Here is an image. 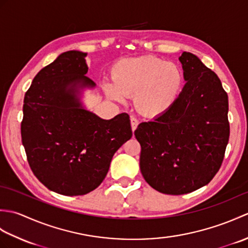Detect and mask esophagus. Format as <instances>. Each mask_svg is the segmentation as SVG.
Segmentation results:
<instances>
[{"label":"esophagus","mask_w":248,"mask_h":248,"mask_svg":"<svg viewBox=\"0 0 248 248\" xmlns=\"http://www.w3.org/2000/svg\"><path fill=\"white\" fill-rule=\"evenodd\" d=\"M138 125H139V120L132 116V117H131V128H132L133 132L136 130V128H138Z\"/></svg>","instance_id":"1"}]
</instances>
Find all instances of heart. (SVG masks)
<instances>
[{
    "instance_id": "1",
    "label": "heart",
    "mask_w": 248,
    "mask_h": 248,
    "mask_svg": "<svg viewBox=\"0 0 248 248\" xmlns=\"http://www.w3.org/2000/svg\"><path fill=\"white\" fill-rule=\"evenodd\" d=\"M112 82H104L107 97L123 102L133 97L136 110L148 118L167 113L180 98L184 76L181 68L156 56L118 61L110 71Z\"/></svg>"
}]
</instances>
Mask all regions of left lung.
<instances>
[{
    "label": "left lung",
    "mask_w": 248,
    "mask_h": 248,
    "mask_svg": "<svg viewBox=\"0 0 248 248\" xmlns=\"http://www.w3.org/2000/svg\"><path fill=\"white\" fill-rule=\"evenodd\" d=\"M179 61L186 81L180 98L134 132L141 147V175L151 187L168 195L191 193L211 181L230 134L228 96L218 77L189 52Z\"/></svg>",
    "instance_id": "left-lung-1"
}]
</instances>
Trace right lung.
<instances>
[{
	"label": "right lung",
	"mask_w": 248,
	"mask_h": 248,
	"mask_svg": "<svg viewBox=\"0 0 248 248\" xmlns=\"http://www.w3.org/2000/svg\"><path fill=\"white\" fill-rule=\"evenodd\" d=\"M81 51H67L34 78L25 93L21 138L31 171L66 196L97 188L114 154L132 138L128 114L109 120L84 108L80 94L96 84Z\"/></svg>",
	"instance_id": "right-lung-1"
}]
</instances>
